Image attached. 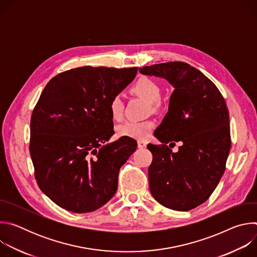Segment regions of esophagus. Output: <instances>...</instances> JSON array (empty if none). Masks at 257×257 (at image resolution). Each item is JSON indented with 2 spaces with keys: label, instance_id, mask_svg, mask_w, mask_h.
<instances>
[{
  "label": "esophagus",
  "instance_id": "esophagus-1",
  "mask_svg": "<svg viewBox=\"0 0 257 257\" xmlns=\"http://www.w3.org/2000/svg\"><path fill=\"white\" fill-rule=\"evenodd\" d=\"M146 144H148V142L144 141V140H138V141H137V145H138L139 149L146 148Z\"/></svg>",
  "mask_w": 257,
  "mask_h": 257
}]
</instances>
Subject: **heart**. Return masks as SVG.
I'll use <instances>...</instances> for the list:
<instances>
[{
  "label": "heart",
  "instance_id": "obj_1",
  "mask_svg": "<svg viewBox=\"0 0 257 257\" xmlns=\"http://www.w3.org/2000/svg\"><path fill=\"white\" fill-rule=\"evenodd\" d=\"M130 91L150 103L152 111H158L163 105L161 99V87L157 81L149 77H139L130 87ZM108 111L114 121H121L124 115V102L119 95L114 96L108 103ZM154 128V121H128L117 128L119 136L143 139L148 137Z\"/></svg>",
  "mask_w": 257,
  "mask_h": 257
}]
</instances>
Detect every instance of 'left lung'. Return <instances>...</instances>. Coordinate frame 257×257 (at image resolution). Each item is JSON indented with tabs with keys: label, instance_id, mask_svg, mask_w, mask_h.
Instances as JSON below:
<instances>
[{
	"label": "left lung",
	"instance_id": "1",
	"mask_svg": "<svg viewBox=\"0 0 257 257\" xmlns=\"http://www.w3.org/2000/svg\"><path fill=\"white\" fill-rule=\"evenodd\" d=\"M139 72L164 77L175 88L155 131L162 144L148 145L150 190L168 208L193 209L209 198L226 170L231 149L227 103L214 83L187 63L156 64ZM178 141L182 145L173 153L169 147Z\"/></svg>",
	"mask_w": 257,
	"mask_h": 257
}]
</instances>
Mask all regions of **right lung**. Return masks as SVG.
I'll return each instance as SVG.
<instances>
[{
	"label": "right lung",
	"mask_w": 257,
	"mask_h": 257,
	"mask_svg": "<svg viewBox=\"0 0 257 257\" xmlns=\"http://www.w3.org/2000/svg\"><path fill=\"white\" fill-rule=\"evenodd\" d=\"M137 68L79 67L46 85L30 120L29 153L40 189L72 212L96 210L118 188L120 168L136 151L133 138L114 134L108 103Z\"/></svg>",
	"instance_id": "obj_1"
}]
</instances>
